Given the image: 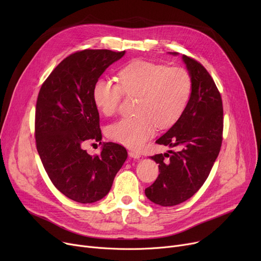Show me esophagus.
I'll use <instances>...</instances> for the list:
<instances>
[{
    "mask_svg": "<svg viewBox=\"0 0 261 261\" xmlns=\"http://www.w3.org/2000/svg\"><path fill=\"white\" fill-rule=\"evenodd\" d=\"M129 156L138 160V159H140V158H141V154H140L139 152H136V151H129Z\"/></svg>",
    "mask_w": 261,
    "mask_h": 261,
    "instance_id": "1",
    "label": "esophagus"
}]
</instances>
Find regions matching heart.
<instances>
[{
  "label": "heart",
  "mask_w": 261,
  "mask_h": 261,
  "mask_svg": "<svg viewBox=\"0 0 261 261\" xmlns=\"http://www.w3.org/2000/svg\"><path fill=\"white\" fill-rule=\"evenodd\" d=\"M118 85L98 79L93 87V100L110 117L117 113L122 94L135 97L134 116L110 126L107 135L122 146L138 149L159 129L171 127L180 118L190 98L193 81L183 67H167L135 60L118 72Z\"/></svg>",
  "instance_id": "heart-1"
}]
</instances>
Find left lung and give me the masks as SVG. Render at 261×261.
I'll list each match as a JSON object with an SVG mask.
<instances>
[{
	"instance_id": "8db88e82",
	"label": "left lung",
	"mask_w": 261,
	"mask_h": 261,
	"mask_svg": "<svg viewBox=\"0 0 261 261\" xmlns=\"http://www.w3.org/2000/svg\"><path fill=\"white\" fill-rule=\"evenodd\" d=\"M182 60L193 81L190 98L180 118L155 141L176 150L151 156L159 164L160 174L145 189L146 197L161 206L177 205L197 193L207 179L222 143L221 95L201 63L185 55Z\"/></svg>"
}]
</instances>
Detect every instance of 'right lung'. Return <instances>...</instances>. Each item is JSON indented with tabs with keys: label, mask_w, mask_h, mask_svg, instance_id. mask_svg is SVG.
Wrapping results in <instances>:
<instances>
[{
	"label": "right lung",
	"mask_w": 261,
	"mask_h": 261,
	"mask_svg": "<svg viewBox=\"0 0 261 261\" xmlns=\"http://www.w3.org/2000/svg\"><path fill=\"white\" fill-rule=\"evenodd\" d=\"M125 53L85 49L72 54L50 73L38 95V153L55 187L79 203L106 197L128 158L125 148L111 142L103 143L100 154L95 156L84 149L88 141L102 139L93 87Z\"/></svg>",
	"instance_id": "1"
}]
</instances>
